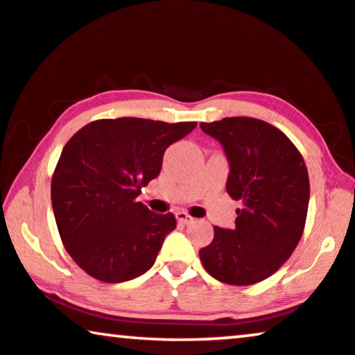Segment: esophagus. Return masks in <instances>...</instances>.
Masks as SVG:
<instances>
[{"mask_svg": "<svg viewBox=\"0 0 355 355\" xmlns=\"http://www.w3.org/2000/svg\"><path fill=\"white\" fill-rule=\"evenodd\" d=\"M175 218H177V221L180 223V224H190V223H193V218L188 213H185V211H178V213H175Z\"/></svg>", "mask_w": 355, "mask_h": 355, "instance_id": "1", "label": "esophagus"}]
</instances>
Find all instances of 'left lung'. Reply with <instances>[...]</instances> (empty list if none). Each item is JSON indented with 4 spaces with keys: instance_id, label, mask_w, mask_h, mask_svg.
<instances>
[{
    "instance_id": "8db88e82",
    "label": "left lung",
    "mask_w": 355,
    "mask_h": 355,
    "mask_svg": "<svg viewBox=\"0 0 355 355\" xmlns=\"http://www.w3.org/2000/svg\"><path fill=\"white\" fill-rule=\"evenodd\" d=\"M200 128L223 146L230 162L226 190L242 203L234 230L214 227L200 259L223 284H257L284 266L302 239L309 201L306 165L293 142L266 121L234 116Z\"/></svg>"
}]
</instances>
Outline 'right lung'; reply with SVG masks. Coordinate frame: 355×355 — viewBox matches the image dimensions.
I'll return each mask as SVG.
<instances>
[{
  "instance_id": "add662e5",
  "label": "right lung",
  "mask_w": 355,
  "mask_h": 355,
  "mask_svg": "<svg viewBox=\"0 0 355 355\" xmlns=\"http://www.w3.org/2000/svg\"><path fill=\"white\" fill-rule=\"evenodd\" d=\"M195 128L142 118L98 119L67 142L52 177V208L67 252L88 275L121 284L154 266L177 221L136 198L160 173L167 147Z\"/></svg>"
}]
</instances>
